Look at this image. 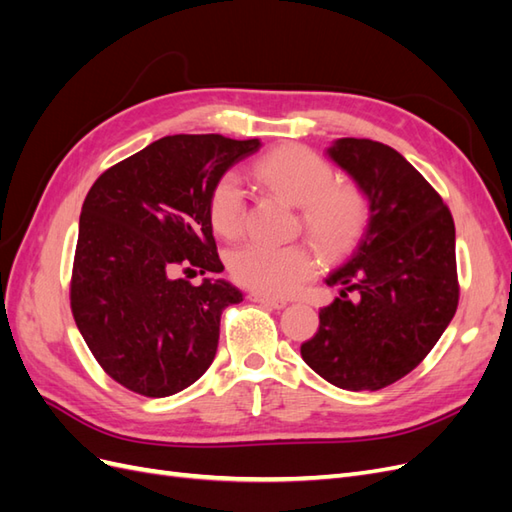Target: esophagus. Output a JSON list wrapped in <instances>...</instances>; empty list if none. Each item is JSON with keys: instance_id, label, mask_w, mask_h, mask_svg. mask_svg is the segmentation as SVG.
Here are the masks:
<instances>
[{"instance_id": "1", "label": "esophagus", "mask_w": 512, "mask_h": 512, "mask_svg": "<svg viewBox=\"0 0 512 512\" xmlns=\"http://www.w3.org/2000/svg\"><path fill=\"white\" fill-rule=\"evenodd\" d=\"M250 301L260 303V305H265V307H271V309H284L288 305V301H284V299L267 297V294H260V292H252L250 294Z\"/></svg>"}]
</instances>
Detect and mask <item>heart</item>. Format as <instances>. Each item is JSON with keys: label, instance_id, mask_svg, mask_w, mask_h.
Wrapping results in <instances>:
<instances>
[{"label": "heart", "instance_id": "heart-1", "mask_svg": "<svg viewBox=\"0 0 512 512\" xmlns=\"http://www.w3.org/2000/svg\"><path fill=\"white\" fill-rule=\"evenodd\" d=\"M254 173L277 196L301 207L303 226L327 254L348 252L363 235L369 218L365 194L352 183H333L331 164L316 151L301 145L280 147L262 156ZM207 211L215 232L226 239L239 235L245 196L235 173H226L213 183ZM318 267L320 258L307 243L282 247L247 243L228 256L232 280L267 297L297 292Z\"/></svg>", "mask_w": 512, "mask_h": 512}]
</instances>
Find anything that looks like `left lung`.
I'll list each match as a JSON object with an SVG mask.
<instances>
[{
	"label": "left lung",
	"mask_w": 512,
	"mask_h": 512,
	"mask_svg": "<svg viewBox=\"0 0 512 512\" xmlns=\"http://www.w3.org/2000/svg\"><path fill=\"white\" fill-rule=\"evenodd\" d=\"M327 156L365 194L369 218L324 280L339 297L320 309L301 356L339 389L378 391L410 374L457 312L455 224L438 192L389 145L337 138Z\"/></svg>",
	"instance_id": "left-lung-1"
}]
</instances>
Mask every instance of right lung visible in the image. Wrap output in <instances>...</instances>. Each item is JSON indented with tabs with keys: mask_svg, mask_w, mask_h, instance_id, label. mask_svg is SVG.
Instances as JSON below:
<instances>
[{
	"mask_svg": "<svg viewBox=\"0 0 512 512\" xmlns=\"http://www.w3.org/2000/svg\"><path fill=\"white\" fill-rule=\"evenodd\" d=\"M258 138L175 134L108 168L81 209L70 305L85 344L126 389L168 397L215 359L220 316L243 292L222 277L207 200Z\"/></svg>",
	"mask_w": 512,
	"mask_h": 512,
	"instance_id": "add662e5",
	"label": "right lung"
}]
</instances>
